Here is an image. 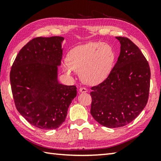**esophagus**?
Here are the masks:
<instances>
[{"label":"esophagus","instance_id":"1","mask_svg":"<svg viewBox=\"0 0 161 161\" xmlns=\"http://www.w3.org/2000/svg\"><path fill=\"white\" fill-rule=\"evenodd\" d=\"M79 91H80V93H86V92H88V90L86 88H84V87H81Z\"/></svg>","mask_w":161,"mask_h":161}]
</instances>
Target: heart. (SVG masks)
Returning a JSON list of instances; mask_svg holds the SVG:
<instances>
[{"label": "heart", "mask_w": 161, "mask_h": 161, "mask_svg": "<svg viewBox=\"0 0 161 161\" xmlns=\"http://www.w3.org/2000/svg\"><path fill=\"white\" fill-rule=\"evenodd\" d=\"M67 59V62L62 64L67 75H73L75 71L80 73L84 83L96 85L108 77L114 60V53L107 43L89 42L72 49Z\"/></svg>", "instance_id": "heart-1"}]
</instances>
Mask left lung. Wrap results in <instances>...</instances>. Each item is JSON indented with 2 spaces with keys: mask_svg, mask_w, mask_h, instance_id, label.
Instances as JSON below:
<instances>
[{
  "mask_svg": "<svg viewBox=\"0 0 161 161\" xmlns=\"http://www.w3.org/2000/svg\"><path fill=\"white\" fill-rule=\"evenodd\" d=\"M121 44L116 64L108 77L92 87L90 113L102 126L119 128L133 121L148 102L151 70L134 43L116 37Z\"/></svg>",
  "mask_w": 161,
  "mask_h": 161,
  "instance_id": "1",
  "label": "left lung"
}]
</instances>
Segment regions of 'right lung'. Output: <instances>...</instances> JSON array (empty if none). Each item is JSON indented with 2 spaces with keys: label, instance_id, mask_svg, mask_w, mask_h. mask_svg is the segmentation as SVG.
I'll list each match as a JSON object with an SVG mask.
<instances>
[{
  "label": "right lung",
  "instance_id": "obj_1",
  "mask_svg": "<svg viewBox=\"0 0 161 161\" xmlns=\"http://www.w3.org/2000/svg\"><path fill=\"white\" fill-rule=\"evenodd\" d=\"M64 40L59 36L34 38L19 52L10 71L18 112L40 129L60 126L77 96L75 86L64 85L58 80Z\"/></svg>",
  "mask_w": 161,
  "mask_h": 161
}]
</instances>
